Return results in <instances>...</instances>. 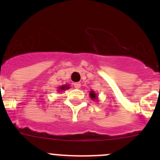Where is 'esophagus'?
<instances>
[{
	"label": "esophagus",
	"mask_w": 160,
	"mask_h": 160,
	"mask_svg": "<svg viewBox=\"0 0 160 160\" xmlns=\"http://www.w3.org/2000/svg\"><path fill=\"white\" fill-rule=\"evenodd\" d=\"M73 87H75L76 89H79V88H80V87H81V83H80V82L74 83V86H73Z\"/></svg>",
	"instance_id": "34e87169"
}]
</instances>
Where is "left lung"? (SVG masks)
I'll list each match as a JSON object with an SVG mask.
<instances>
[{"mask_svg": "<svg viewBox=\"0 0 160 160\" xmlns=\"http://www.w3.org/2000/svg\"><path fill=\"white\" fill-rule=\"evenodd\" d=\"M90 97L92 100H95V101H98V95L94 90H90Z\"/></svg>", "mask_w": 160, "mask_h": 160, "instance_id": "left-lung-1", "label": "left lung"}]
</instances>
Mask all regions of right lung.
Masks as SVG:
<instances>
[{
    "label": "right lung",
    "mask_w": 160,
    "mask_h": 160,
    "mask_svg": "<svg viewBox=\"0 0 160 160\" xmlns=\"http://www.w3.org/2000/svg\"><path fill=\"white\" fill-rule=\"evenodd\" d=\"M69 88H70V86H69V85H63V86H61V87H58V92H61V91H63V90H68Z\"/></svg>",
    "instance_id": "right-lung-1"
}]
</instances>
